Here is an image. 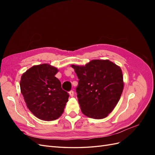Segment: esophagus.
<instances>
[{
    "label": "esophagus",
    "mask_w": 155,
    "mask_h": 155,
    "mask_svg": "<svg viewBox=\"0 0 155 155\" xmlns=\"http://www.w3.org/2000/svg\"><path fill=\"white\" fill-rule=\"evenodd\" d=\"M69 94H70V96H71V97H73L74 96V92L73 91H70L69 92Z\"/></svg>",
    "instance_id": "34e87169"
}]
</instances>
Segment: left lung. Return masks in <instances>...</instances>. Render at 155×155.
<instances>
[{"label": "left lung", "mask_w": 155, "mask_h": 155, "mask_svg": "<svg viewBox=\"0 0 155 155\" xmlns=\"http://www.w3.org/2000/svg\"><path fill=\"white\" fill-rule=\"evenodd\" d=\"M71 67L79 79L76 92L83 114L94 119L106 118L116 106L123 92L121 68L108 59H94L85 66Z\"/></svg>", "instance_id": "obj_1"}]
</instances>
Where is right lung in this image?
<instances>
[{"instance_id":"1","label":"right lung","mask_w":155,"mask_h":155,"mask_svg":"<svg viewBox=\"0 0 155 155\" xmlns=\"http://www.w3.org/2000/svg\"><path fill=\"white\" fill-rule=\"evenodd\" d=\"M58 69L49 64L35 65L23 74L21 92L27 107L37 118L52 121L62 115L69 94L55 76Z\"/></svg>"}]
</instances>
